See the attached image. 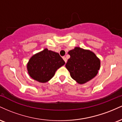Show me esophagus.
<instances>
[{
	"label": "esophagus",
	"mask_w": 122,
	"mask_h": 122,
	"mask_svg": "<svg viewBox=\"0 0 122 122\" xmlns=\"http://www.w3.org/2000/svg\"><path fill=\"white\" fill-rule=\"evenodd\" d=\"M62 58H63V59H64V61H65V62H67V60H66V57H63Z\"/></svg>",
	"instance_id": "esophagus-1"
}]
</instances>
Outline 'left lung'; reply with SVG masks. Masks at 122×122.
Masks as SVG:
<instances>
[{"label": "left lung", "mask_w": 122, "mask_h": 122, "mask_svg": "<svg viewBox=\"0 0 122 122\" xmlns=\"http://www.w3.org/2000/svg\"><path fill=\"white\" fill-rule=\"evenodd\" d=\"M68 54L71 57L65 66L73 79L82 84L96 76L100 69V61L94 53L76 47Z\"/></svg>", "instance_id": "8db88e82"}]
</instances>
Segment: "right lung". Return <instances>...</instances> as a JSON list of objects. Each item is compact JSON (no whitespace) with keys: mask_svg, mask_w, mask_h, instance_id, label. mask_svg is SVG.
Listing matches in <instances>:
<instances>
[{"mask_svg":"<svg viewBox=\"0 0 122 122\" xmlns=\"http://www.w3.org/2000/svg\"><path fill=\"white\" fill-rule=\"evenodd\" d=\"M65 64L58 53L45 49L33 56L27 64L29 75L35 80L46 82L54 76L58 68Z\"/></svg>","mask_w":122,"mask_h":122,"instance_id":"add662e5","label":"right lung"}]
</instances>
